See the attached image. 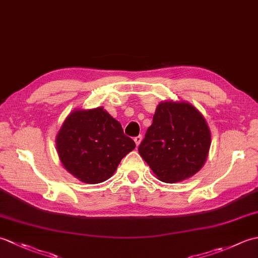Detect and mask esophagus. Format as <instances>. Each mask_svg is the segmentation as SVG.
<instances>
[{
  "instance_id": "34e87169",
  "label": "esophagus",
  "mask_w": 258,
  "mask_h": 258,
  "mask_svg": "<svg viewBox=\"0 0 258 258\" xmlns=\"http://www.w3.org/2000/svg\"><path fill=\"white\" fill-rule=\"evenodd\" d=\"M142 139H143V138H142V135H139V136H136V138H134V142H135L136 146H139L141 144Z\"/></svg>"
}]
</instances>
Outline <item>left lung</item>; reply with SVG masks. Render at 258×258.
<instances>
[{"instance_id":"8db88e82","label":"left lung","mask_w":258,"mask_h":258,"mask_svg":"<svg viewBox=\"0 0 258 258\" xmlns=\"http://www.w3.org/2000/svg\"><path fill=\"white\" fill-rule=\"evenodd\" d=\"M211 131L199 109L187 102H161L139 153L157 178L177 183L189 178L205 164Z\"/></svg>"}]
</instances>
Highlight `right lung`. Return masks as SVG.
Returning <instances> with one entry per match:
<instances>
[{"mask_svg": "<svg viewBox=\"0 0 258 258\" xmlns=\"http://www.w3.org/2000/svg\"><path fill=\"white\" fill-rule=\"evenodd\" d=\"M55 142L65 169L87 184L108 179L135 149L122 125L103 107L75 109L65 118Z\"/></svg>", "mask_w": 258, "mask_h": 258, "instance_id": "1", "label": "right lung"}]
</instances>
